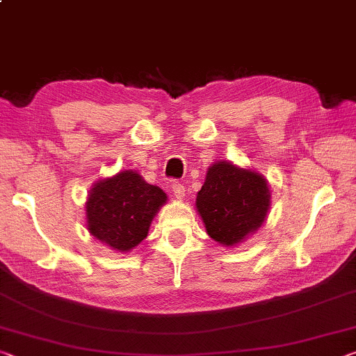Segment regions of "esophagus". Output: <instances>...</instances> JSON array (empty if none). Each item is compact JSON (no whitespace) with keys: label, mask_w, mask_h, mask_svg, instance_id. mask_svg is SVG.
I'll return each mask as SVG.
<instances>
[{"label":"esophagus","mask_w":356,"mask_h":356,"mask_svg":"<svg viewBox=\"0 0 356 356\" xmlns=\"http://www.w3.org/2000/svg\"><path fill=\"white\" fill-rule=\"evenodd\" d=\"M171 188H172V193L176 196L177 200H184L185 196V187L180 182H172L171 184Z\"/></svg>","instance_id":"1"}]
</instances>
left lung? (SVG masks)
<instances>
[{
    "label": "left lung",
    "mask_w": 356,
    "mask_h": 356,
    "mask_svg": "<svg viewBox=\"0 0 356 356\" xmlns=\"http://www.w3.org/2000/svg\"><path fill=\"white\" fill-rule=\"evenodd\" d=\"M270 206L269 185L261 174L217 161L209 168L196 196L207 234L225 247L245 241L261 227Z\"/></svg>",
    "instance_id": "8db88e82"
}]
</instances>
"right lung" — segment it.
I'll return each instance as SVG.
<instances>
[{
  "instance_id": "add662e5",
  "label": "right lung",
  "mask_w": 356,
  "mask_h": 356,
  "mask_svg": "<svg viewBox=\"0 0 356 356\" xmlns=\"http://www.w3.org/2000/svg\"><path fill=\"white\" fill-rule=\"evenodd\" d=\"M166 193L150 185L136 171H120L101 179L90 190L87 229L111 249L128 252L147 238L155 213L166 202Z\"/></svg>"
}]
</instances>
